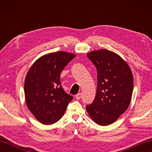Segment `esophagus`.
Segmentation results:
<instances>
[{"label": "esophagus", "mask_w": 152, "mask_h": 152, "mask_svg": "<svg viewBox=\"0 0 152 152\" xmlns=\"http://www.w3.org/2000/svg\"><path fill=\"white\" fill-rule=\"evenodd\" d=\"M81 97H82V93H78V94H77L76 96H75V98L77 99V100H79V99H81Z\"/></svg>", "instance_id": "34e87169"}]
</instances>
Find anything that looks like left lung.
Masks as SVG:
<instances>
[{
  "mask_svg": "<svg viewBox=\"0 0 152 152\" xmlns=\"http://www.w3.org/2000/svg\"><path fill=\"white\" fill-rule=\"evenodd\" d=\"M87 56L97 70V88L91 104L86 106L90 117L102 126L114 123L127 110L133 90V76L127 62L118 54L105 49Z\"/></svg>",
  "mask_w": 152,
  "mask_h": 152,
  "instance_id": "left-lung-1",
  "label": "left lung"
}]
</instances>
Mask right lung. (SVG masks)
Returning a JSON list of instances; mask_svg holds the SVG:
<instances>
[{
  "label": "right lung",
  "mask_w": 152,
  "mask_h": 152,
  "mask_svg": "<svg viewBox=\"0 0 152 152\" xmlns=\"http://www.w3.org/2000/svg\"><path fill=\"white\" fill-rule=\"evenodd\" d=\"M76 55L60 51L35 61L25 79L24 91L28 109L37 120L51 125L62 118L73 97L61 86L60 74Z\"/></svg>",
  "instance_id": "add662e5"
}]
</instances>
